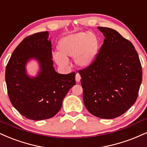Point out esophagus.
Wrapping results in <instances>:
<instances>
[{
	"instance_id": "esophagus-1",
	"label": "esophagus",
	"mask_w": 147,
	"mask_h": 147,
	"mask_svg": "<svg viewBox=\"0 0 147 147\" xmlns=\"http://www.w3.org/2000/svg\"><path fill=\"white\" fill-rule=\"evenodd\" d=\"M81 75H79V73H76V76H75V80L77 82H79L81 80Z\"/></svg>"
}]
</instances>
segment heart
Segmentation results:
<instances>
[{
	"label": "heart",
	"mask_w": 147,
	"mask_h": 147,
	"mask_svg": "<svg viewBox=\"0 0 147 147\" xmlns=\"http://www.w3.org/2000/svg\"><path fill=\"white\" fill-rule=\"evenodd\" d=\"M99 42L97 37L89 31L79 32L64 37L58 45L59 53L54 55L55 60L60 66L68 64V57H75L77 65L88 67L93 62L98 53Z\"/></svg>",
	"instance_id": "obj_1"
}]
</instances>
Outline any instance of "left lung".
Returning <instances> with one entry per match:
<instances>
[{"label": "left lung", "instance_id": "obj_1", "mask_svg": "<svg viewBox=\"0 0 147 147\" xmlns=\"http://www.w3.org/2000/svg\"><path fill=\"white\" fill-rule=\"evenodd\" d=\"M105 36L96 58L79 70L83 98L90 113L112 119L135 103L142 79L138 55L133 44L114 29L98 26Z\"/></svg>", "mask_w": 147, "mask_h": 147}]
</instances>
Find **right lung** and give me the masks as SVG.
I'll use <instances>...</instances> for the list:
<instances>
[{
	"mask_svg": "<svg viewBox=\"0 0 147 147\" xmlns=\"http://www.w3.org/2000/svg\"><path fill=\"white\" fill-rule=\"evenodd\" d=\"M47 31L26 37L13 51L5 69V81L12 105L23 116L42 121L53 117L60 110L63 98L76 84L75 73L61 75L53 66L52 45ZM38 59L41 70L38 77L26 75L25 65Z\"/></svg>",
	"mask_w": 147,
	"mask_h": 147,
	"instance_id": "1",
	"label": "right lung"
}]
</instances>
